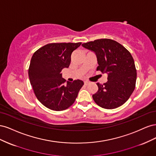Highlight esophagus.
Listing matches in <instances>:
<instances>
[{
  "label": "esophagus",
  "mask_w": 156,
  "mask_h": 156,
  "mask_svg": "<svg viewBox=\"0 0 156 156\" xmlns=\"http://www.w3.org/2000/svg\"><path fill=\"white\" fill-rule=\"evenodd\" d=\"M88 83H89V82H88V81H84V84H85V85H88Z\"/></svg>",
  "instance_id": "34e87169"
}]
</instances>
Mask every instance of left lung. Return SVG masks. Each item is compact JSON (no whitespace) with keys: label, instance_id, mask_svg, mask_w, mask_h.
<instances>
[{"label":"left lung","instance_id":"obj_1","mask_svg":"<svg viewBox=\"0 0 156 156\" xmlns=\"http://www.w3.org/2000/svg\"><path fill=\"white\" fill-rule=\"evenodd\" d=\"M96 53L98 71L106 73L107 83H97L98 90L92 95L100 107L112 109L126 103L135 88L136 69L133 56L124 47L111 39H99L82 44Z\"/></svg>","mask_w":156,"mask_h":156}]
</instances>
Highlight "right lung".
Returning a JSON list of instances; mask_svg holds the SVG:
<instances>
[{"label":"right lung","mask_w":156,"mask_h":156,"mask_svg":"<svg viewBox=\"0 0 156 156\" xmlns=\"http://www.w3.org/2000/svg\"><path fill=\"white\" fill-rule=\"evenodd\" d=\"M78 43L48 44L33 54L29 76L35 96L49 109L60 111L73 105L84 83L81 80L67 82L62 77V69L68 68L72 52Z\"/></svg>","instance_id":"obj_1"}]
</instances>
